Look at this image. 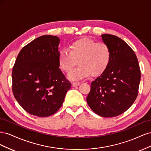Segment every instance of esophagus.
I'll return each instance as SVG.
<instances>
[{
	"label": "esophagus",
	"instance_id": "esophagus-1",
	"mask_svg": "<svg viewBox=\"0 0 151 151\" xmlns=\"http://www.w3.org/2000/svg\"><path fill=\"white\" fill-rule=\"evenodd\" d=\"M80 84H81V83H79V82H73L72 85L73 87H76V86H79Z\"/></svg>",
	"mask_w": 151,
	"mask_h": 151
}]
</instances>
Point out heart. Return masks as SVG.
I'll use <instances>...</instances> for the list:
<instances>
[{
	"instance_id": "heart-1",
	"label": "heart",
	"mask_w": 151,
	"mask_h": 151,
	"mask_svg": "<svg viewBox=\"0 0 151 151\" xmlns=\"http://www.w3.org/2000/svg\"><path fill=\"white\" fill-rule=\"evenodd\" d=\"M69 50H61L58 55V63L61 69L67 73L73 67L80 65L68 75L71 80L86 78L91 74L98 76L103 73L111 61V53L108 45L104 42L84 38L70 44Z\"/></svg>"
}]
</instances>
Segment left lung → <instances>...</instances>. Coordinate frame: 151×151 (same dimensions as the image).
<instances>
[{"instance_id":"obj_1","label":"left lung","mask_w":151,"mask_h":151,"mask_svg":"<svg viewBox=\"0 0 151 151\" xmlns=\"http://www.w3.org/2000/svg\"><path fill=\"white\" fill-rule=\"evenodd\" d=\"M101 36L111 50V61L106 70L91 83L86 100L97 115L114 117L127 111L135 101L140 70L134 50L124 41L112 35Z\"/></svg>"}]
</instances>
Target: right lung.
Returning a JSON list of instances; mask_svg holds the SVG:
<instances>
[{"mask_svg": "<svg viewBox=\"0 0 151 151\" xmlns=\"http://www.w3.org/2000/svg\"><path fill=\"white\" fill-rule=\"evenodd\" d=\"M56 36L44 35L22 48L12 68V92L26 111L39 117L55 113L71 88L59 68Z\"/></svg>", "mask_w": 151, "mask_h": 151, "instance_id": "add662e5", "label": "right lung"}]
</instances>
